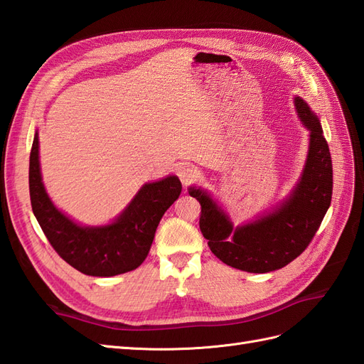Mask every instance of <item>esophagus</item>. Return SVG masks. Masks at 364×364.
Masks as SVG:
<instances>
[{"mask_svg": "<svg viewBox=\"0 0 364 364\" xmlns=\"http://www.w3.org/2000/svg\"><path fill=\"white\" fill-rule=\"evenodd\" d=\"M176 173H178L181 182L185 186L194 183L197 181V178H199V174H197V170L193 167V165H188V164L179 165L178 170H176Z\"/></svg>", "mask_w": 364, "mask_h": 364, "instance_id": "esophagus-1", "label": "esophagus"}]
</instances>
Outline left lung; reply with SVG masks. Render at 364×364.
<instances>
[{"label":"left lung","instance_id":"obj_1","mask_svg":"<svg viewBox=\"0 0 364 364\" xmlns=\"http://www.w3.org/2000/svg\"><path fill=\"white\" fill-rule=\"evenodd\" d=\"M294 106L310 130V150L299 183L277 211L234 229L211 197L190 188L202 206L199 226L209 249L234 269L267 273L285 267L311 243L331 205L333 161L322 126L302 98L296 97Z\"/></svg>","mask_w":364,"mask_h":364}]
</instances>
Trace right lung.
<instances>
[{
    "mask_svg": "<svg viewBox=\"0 0 364 364\" xmlns=\"http://www.w3.org/2000/svg\"><path fill=\"white\" fill-rule=\"evenodd\" d=\"M28 186L31 209L58 255L90 277H115L139 267L155 238L165 211L179 199L182 183L176 176L142 186L112 225L83 228L63 215L43 188L39 170V139L30 151Z\"/></svg>",
    "mask_w": 364,
    "mask_h": 364,
    "instance_id": "add662e5",
    "label": "right lung"
}]
</instances>
